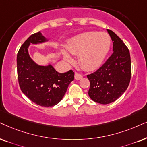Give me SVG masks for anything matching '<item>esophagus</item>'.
Listing matches in <instances>:
<instances>
[{"label": "esophagus", "mask_w": 147, "mask_h": 147, "mask_svg": "<svg viewBox=\"0 0 147 147\" xmlns=\"http://www.w3.org/2000/svg\"><path fill=\"white\" fill-rule=\"evenodd\" d=\"M82 77H83V76L81 75H80V74H79V73H77V72H75V79L76 80H80Z\"/></svg>", "instance_id": "1"}]
</instances>
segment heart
I'll return each mask as SVG.
<instances>
[{"label": "heart", "instance_id": "b5f03b06", "mask_svg": "<svg viewBox=\"0 0 147 147\" xmlns=\"http://www.w3.org/2000/svg\"><path fill=\"white\" fill-rule=\"evenodd\" d=\"M111 46V38L107 33L90 31L73 37L68 42L66 49L70 54L78 55V61L83 69L92 71L100 67ZM62 53L66 62H73L67 51H62Z\"/></svg>", "mask_w": 147, "mask_h": 147}]
</instances>
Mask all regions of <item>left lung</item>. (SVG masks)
Here are the masks:
<instances>
[{
  "instance_id": "left-lung-1",
  "label": "left lung",
  "mask_w": 147,
  "mask_h": 147,
  "mask_svg": "<svg viewBox=\"0 0 147 147\" xmlns=\"http://www.w3.org/2000/svg\"><path fill=\"white\" fill-rule=\"evenodd\" d=\"M113 41V54L94 73L87 75L89 96L96 102L107 105L117 100L127 90L131 79L129 49L111 30H107Z\"/></svg>"
}]
</instances>
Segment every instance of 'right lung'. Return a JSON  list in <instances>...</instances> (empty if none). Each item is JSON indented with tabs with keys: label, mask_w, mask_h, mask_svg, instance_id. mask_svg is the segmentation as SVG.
Instances as JSON below:
<instances>
[{
	"label": "right lung",
	"mask_w": 147,
	"mask_h": 147,
	"mask_svg": "<svg viewBox=\"0 0 147 147\" xmlns=\"http://www.w3.org/2000/svg\"><path fill=\"white\" fill-rule=\"evenodd\" d=\"M49 41L42 33L31 35L20 47L17 55L18 81L22 92L31 101L45 107H53L62 100L68 85L74 80L72 70L60 73L51 64L40 66L28 53L30 45Z\"/></svg>",
	"instance_id": "obj_1"
}]
</instances>
